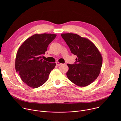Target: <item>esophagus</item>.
Returning a JSON list of instances; mask_svg holds the SVG:
<instances>
[{
	"instance_id": "1",
	"label": "esophagus",
	"mask_w": 121,
	"mask_h": 121,
	"mask_svg": "<svg viewBox=\"0 0 121 121\" xmlns=\"http://www.w3.org/2000/svg\"><path fill=\"white\" fill-rule=\"evenodd\" d=\"M56 65H57L59 66V65H62V64H61V63H60L58 62H56Z\"/></svg>"
}]
</instances>
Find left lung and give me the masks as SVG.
<instances>
[{"label": "left lung", "instance_id": "left-lung-1", "mask_svg": "<svg viewBox=\"0 0 121 121\" xmlns=\"http://www.w3.org/2000/svg\"><path fill=\"white\" fill-rule=\"evenodd\" d=\"M71 52L77 56L74 64H67L66 76L68 79L79 87L92 83L99 76L102 57L95 44L87 38L74 33H62Z\"/></svg>", "mask_w": 121, "mask_h": 121}]
</instances>
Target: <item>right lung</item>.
I'll return each mask as SVG.
<instances>
[{
    "label": "right lung",
    "instance_id": "add662e5",
    "mask_svg": "<svg viewBox=\"0 0 121 121\" xmlns=\"http://www.w3.org/2000/svg\"><path fill=\"white\" fill-rule=\"evenodd\" d=\"M55 34H35L19 47L15 59V69L22 80L29 87L36 88L43 85L55 68V63L42 59L48 45L56 37Z\"/></svg>",
    "mask_w": 121,
    "mask_h": 121
}]
</instances>
